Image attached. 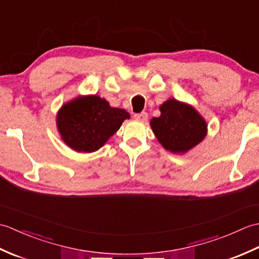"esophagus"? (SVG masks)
<instances>
[{
    "instance_id": "esophagus-1",
    "label": "esophagus",
    "mask_w": 259,
    "mask_h": 259,
    "mask_svg": "<svg viewBox=\"0 0 259 259\" xmlns=\"http://www.w3.org/2000/svg\"><path fill=\"white\" fill-rule=\"evenodd\" d=\"M147 118H148L147 112H140V113L135 114V119H137L138 121H146Z\"/></svg>"
}]
</instances>
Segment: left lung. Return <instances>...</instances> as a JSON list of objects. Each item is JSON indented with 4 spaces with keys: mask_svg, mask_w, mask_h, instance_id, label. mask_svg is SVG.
Listing matches in <instances>:
<instances>
[{
    "mask_svg": "<svg viewBox=\"0 0 259 259\" xmlns=\"http://www.w3.org/2000/svg\"><path fill=\"white\" fill-rule=\"evenodd\" d=\"M161 115L151 120L159 142L171 152H186L205 138L207 124L194 108L176 99L160 107Z\"/></svg>",
    "mask_w": 259,
    "mask_h": 259,
    "instance_id": "8db88e82",
    "label": "left lung"
}]
</instances>
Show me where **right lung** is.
<instances>
[{
    "mask_svg": "<svg viewBox=\"0 0 259 259\" xmlns=\"http://www.w3.org/2000/svg\"><path fill=\"white\" fill-rule=\"evenodd\" d=\"M130 114L123 109L111 108L97 96L78 98L61 108L57 123L63 141L73 150L93 152L117 133Z\"/></svg>",
    "mask_w": 259,
    "mask_h": 259,
    "instance_id": "add662e5",
    "label": "right lung"
}]
</instances>
